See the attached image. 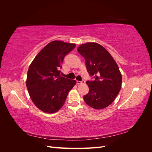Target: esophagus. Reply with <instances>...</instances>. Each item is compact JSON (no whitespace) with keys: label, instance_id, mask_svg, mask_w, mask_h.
I'll use <instances>...</instances> for the list:
<instances>
[{"label":"esophagus","instance_id":"obj_1","mask_svg":"<svg viewBox=\"0 0 152 152\" xmlns=\"http://www.w3.org/2000/svg\"><path fill=\"white\" fill-rule=\"evenodd\" d=\"M84 83H85V80H82V81H79V80L77 81V84L78 85L82 84H84Z\"/></svg>","mask_w":152,"mask_h":152}]
</instances>
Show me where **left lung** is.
Listing matches in <instances>:
<instances>
[{"label": "left lung", "mask_w": 152, "mask_h": 152, "mask_svg": "<svg viewBox=\"0 0 152 152\" xmlns=\"http://www.w3.org/2000/svg\"><path fill=\"white\" fill-rule=\"evenodd\" d=\"M77 50L85 59L87 71L93 79L86 81L89 91L84 96V102L96 110L107 107L121 88L122 75L117 64L111 54L99 44H82Z\"/></svg>", "instance_id": "1"}]
</instances>
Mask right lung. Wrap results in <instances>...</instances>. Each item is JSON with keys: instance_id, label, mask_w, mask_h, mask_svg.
<instances>
[{"instance_id": "obj_1", "label": "right lung", "mask_w": 152, "mask_h": 152, "mask_svg": "<svg viewBox=\"0 0 152 152\" xmlns=\"http://www.w3.org/2000/svg\"><path fill=\"white\" fill-rule=\"evenodd\" d=\"M75 44L54 40L37 55L27 73L26 87L32 102L42 112H56L65 103L67 95L76 84L60 75L66 55Z\"/></svg>"}]
</instances>
